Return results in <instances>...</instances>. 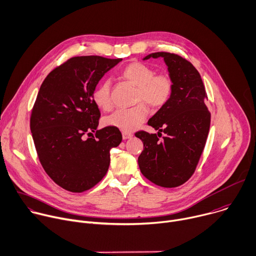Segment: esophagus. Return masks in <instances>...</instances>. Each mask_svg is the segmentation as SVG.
<instances>
[{
	"label": "esophagus",
	"instance_id": "34e87169",
	"mask_svg": "<svg viewBox=\"0 0 256 256\" xmlns=\"http://www.w3.org/2000/svg\"><path fill=\"white\" fill-rule=\"evenodd\" d=\"M132 134L131 133H126V132H123L122 133V137H123V139L124 140H126V139H130V138H132Z\"/></svg>",
	"mask_w": 256,
	"mask_h": 256
}]
</instances>
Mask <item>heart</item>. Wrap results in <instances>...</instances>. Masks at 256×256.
<instances>
[{
    "instance_id": "obj_1",
    "label": "heart",
    "mask_w": 256,
    "mask_h": 256,
    "mask_svg": "<svg viewBox=\"0 0 256 256\" xmlns=\"http://www.w3.org/2000/svg\"><path fill=\"white\" fill-rule=\"evenodd\" d=\"M122 78L137 88L135 103H145L151 109H160L168 103L172 90L174 80L168 74H156V70L142 62H131L122 70ZM92 100L100 110L112 108L111 84L102 82L92 92ZM147 109L139 104L131 109L117 110L105 119V125L122 132L130 133L137 129L146 119Z\"/></svg>"
}]
</instances>
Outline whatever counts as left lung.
Instances as JSON below:
<instances>
[{"label": "left lung", "instance_id": "left-lung-1", "mask_svg": "<svg viewBox=\"0 0 256 256\" xmlns=\"http://www.w3.org/2000/svg\"><path fill=\"white\" fill-rule=\"evenodd\" d=\"M151 58H164L174 90L168 103L148 120L158 134H135L144 146L138 164L153 184L176 188L192 176L205 147L211 122L205 104L208 96L198 72L190 62L170 52L151 54L143 60ZM162 132L166 136L160 140Z\"/></svg>", "mask_w": 256, "mask_h": 256}]
</instances>
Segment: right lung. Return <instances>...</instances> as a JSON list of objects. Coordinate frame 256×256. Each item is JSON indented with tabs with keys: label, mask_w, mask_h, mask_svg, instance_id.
Segmentation results:
<instances>
[{
	"label": "right lung",
	"mask_w": 256,
	"mask_h": 256,
	"mask_svg": "<svg viewBox=\"0 0 256 256\" xmlns=\"http://www.w3.org/2000/svg\"><path fill=\"white\" fill-rule=\"evenodd\" d=\"M121 60L72 58L40 86L30 119L32 137L44 170L66 190L82 192L96 186L108 172L111 148L122 141L116 128L96 129L100 113L92 100L100 80Z\"/></svg>",
	"instance_id": "right-lung-1"
}]
</instances>
